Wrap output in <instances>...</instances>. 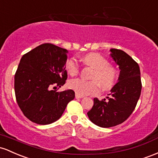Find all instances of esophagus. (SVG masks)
Here are the masks:
<instances>
[{
	"label": "esophagus",
	"mask_w": 158,
	"mask_h": 158,
	"mask_svg": "<svg viewBox=\"0 0 158 158\" xmlns=\"http://www.w3.org/2000/svg\"><path fill=\"white\" fill-rule=\"evenodd\" d=\"M75 98H82L83 96H81V95H77V94H76V95H75Z\"/></svg>",
	"instance_id": "esophagus-1"
}]
</instances>
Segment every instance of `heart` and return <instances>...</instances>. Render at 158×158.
<instances>
[{"mask_svg":"<svg viewBox=\"0 0 158 158\" xmlns=\"http://www.w3.org/2000/svg\"><path fill=\"white\" fill-rule=\"evenodd\" d=\"M83 62L94 70L91 77L93 81H85L80 78L72 79L69 82V87L76 94L84 96L95 95L99 92V86L104 91L111 89L116 84L118 72L116 68L110 65L109 61L98 53H90L83 57ZM65 70L71 76L79 73V65L73 58L65 63Z\"/></svg>","mask_w":158,"mask_h":158,"instance_id":"heart-1","label":"heart"}]
</instances>
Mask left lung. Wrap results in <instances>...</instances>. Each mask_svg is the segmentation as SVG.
Masks as SVG:
<instances>
[{"instance_id": "obj_1", "label": "left lung", "mask_w": 158, "mask_h": 158, "mask_svg": "<svg viewBox=\"0 0 158 158\" xmlns=\"http://www.w3.org/2000/svg\"><path fill=\"white\" fill-rule=\"evenodd\" d=\"M110 51L111 57L120 69L118 82L110 90L107 100L94 98L93 108L87 113L90 121L102 127L116 126L125 122L135 109L142 89L138 63L125 51L115 48Z\"/></svg>"}]
</instances>
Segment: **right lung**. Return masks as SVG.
Instances as JSON below:
<instances>
[{
  "mask_svg": "<svg viewBox=\"0 0 158 158\" xmlns=\"http://www.w3.org/2000/svg\"><path fill=\"white\" fill-rule=\"evenodd\" d=\"M67 53L66 49L45 43L21 59L15 74V98L21 110L31 122L39 125L53 123L74 98L72 89L51 90L65 84Z\"/></svg>",
  "mask_w": 158,
  "mask_h": 158,
  "instance_id": "add662e5",
  "label": "right lung"
}]
</instances>
